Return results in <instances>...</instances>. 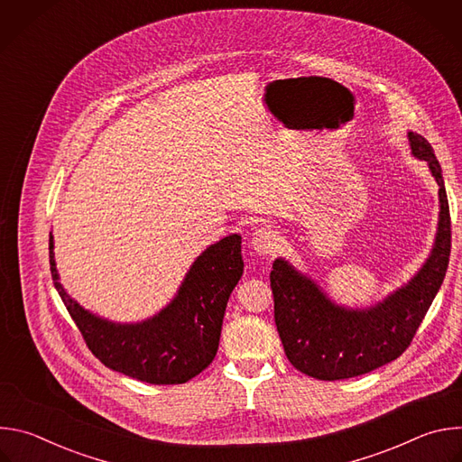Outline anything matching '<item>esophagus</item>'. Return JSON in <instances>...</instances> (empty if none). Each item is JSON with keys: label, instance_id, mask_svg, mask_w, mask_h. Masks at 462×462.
Returning a JSON list of instances; mask_svg holds the SVG:
<instances>
[{"label": "esophagus", "instance_id": "obj_1", "mask_svg": "<svg viewBox=\"0 0 462 462\" xmlns=\"http://www.w3.org/2000/svg\"><path fill=\"white\" fill-rule=\"evenodd\" d=\"M278 245H280V236L276 230H273L269 226L257 228L252 234V248L261 255H267V254L274 252L278 248Z\"/></svg>", "mask_w": 462, "mask_h": 462}]
</instances>
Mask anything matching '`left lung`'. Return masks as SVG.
I'll return each mask as SVG.
<instances>
[{"mask_svg": "<svg viewBox=\"0 0 462 462\" xmlns=\"http://www.w3.org/2000/svg\"><path fill=\"white\" fill-rule=\"evenodd\" d=\"M411 153L439 184V228L422 269L404 287L365 309L337 305L283 257L273 263L274 319L289 362L318 380L365 374L397 360L411 344L449 263L451 221L440 164L431 144L410 131Z\"/></svg>", "mask_w": 462, "mask_h": 462, "instance_id": "left-lung-1", "label": "left lung"}]
</instances>
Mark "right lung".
I'll use <instances>...</instances> for the list:
<instances>
[{
	"label": "right lung",
	"instance_id": "obj_1",
	"mask_svg": "<svg viewBox=\"0 0 462 462\" xmlns=\"http://www.w3.org/2000/svg\"><path fill=\"white\" fill-rule=\"evenodd\" d=\"M52 234L49 263L54 287L91 349L109 369L141 382L184 383L216 358L228 298L243 276L241 236L232 234L197 257L175 298L153 318L116 323L86 310L58 282Z\"/></svg>",
	"mask_w": 462,
	"mask_h": 462
}]
</instances>
